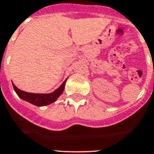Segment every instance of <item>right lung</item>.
<instances>
[{"mask_svg":"<svg viewBox=\"0 0 154 154\" xmlns=\"http://www.w3.org/2000/svg\"><path fill=\"white\" fill-rule=\"evenodd\" d=\"M65 82H66V80L62 84V85L58 89H57L55 91L49 94L29 93V92H26V91L19 90L14 84H12V85H13V88L15 90L16 93L17 94V96L23 100H25L27 102L34 104V105H36V106H46V105H48V104L52 103L53 102H55L57 97L63 93V91L64 90Z\"/></svg>","mask_w":154,"mask_h":154,"instance_id":"right-lung-1","label":"right lung"}]
</instances>
